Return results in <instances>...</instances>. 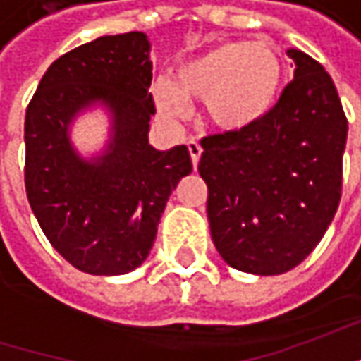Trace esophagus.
Here are the masks:
<instances>
[{"mask_svg": "<svg viewBox=\"0 0 361 361\" xmlns=\"http://www.w3.org/2000/svg\"><path fill=\"white\" fill-rule=\"evenodd\" d=\"M187 146H188V152H190V159H192V164L197 166V164H199V160H201L202 146L199 145L197 140H188Z\"/></svg>", "mask_w": 361, "mask_h": 361, "instance_id": "1", "label": "esophagus"}]
</instances>
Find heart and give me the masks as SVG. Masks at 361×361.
<instances>
[{
	"mask_svg": "<svg viewBox=\"0 0 361 361\" xmlns=\"http://www.w3.org/2000/svg\"><path fill=\"white\" fill-rule=\"evenodd\" d=\"M285 80V60L271 42H221L174 66L171 82L152 84L162 118L190 116L192 100H204L211 124L221 130L249 128L269 114Z\"/></svg>",
	"mask_w": 361,
	"mask_h": 361,
	"instance_id": "b5f03b06",
	"label": "heart"
}]
</instances>
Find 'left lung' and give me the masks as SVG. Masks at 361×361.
Masks as SVG:
<instances>
[{"label":"left lung","instance_id":"left-lung-1","mask_svg":"<svg viewBox=\"0 0 361 361\" xmlns=\"http://www.w3.org/2000/svg\"><path fill=\"white\" fill-rule=\"evenodd\" d=\"M293 80L265 118L202 138L199 173L219 255L235 269L281 275L322 241L341 197L348 138L334 80L301 49H287Z\"/></svg>","mask_w":361,"mask_h":361}]
</instances>
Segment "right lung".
<instances>
[{"instance_id":"right-lung-1","label":"right lung","mask_w":361,"mask_h":361,"mask_svg":"<svg viewBox=\"0 0 361 361\" xmlns=\"http://www.w3.org/2000/svg\"><path fill=\"white\" fill-rule=\"evenodd\" d=\"M150 42L142 32L102 35L58 58L25 110V192L51 247L90 275H124L150 253L178 180L192 171L185 145H148L157 108ZM111 116L106 146L90 159L71 145L73 120Z\"/></svg>"}]
</instances>
